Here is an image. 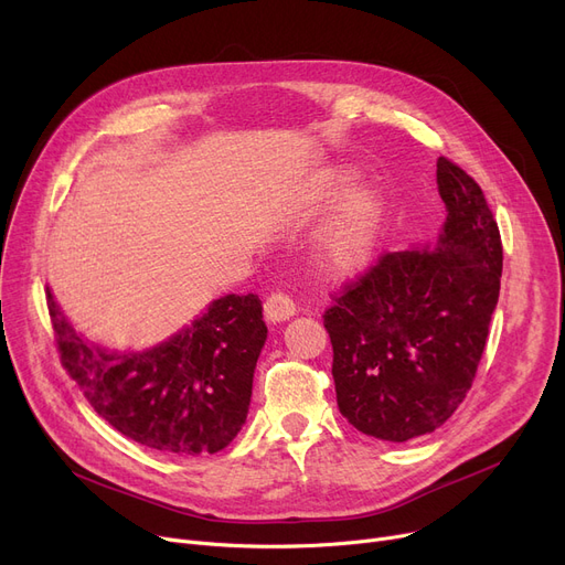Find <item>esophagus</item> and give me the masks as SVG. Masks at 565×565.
<instances>
[{
	"mask_svg": "<svg viewBox=\"0 0 565 565\" xmlns=\"http://www.w3.org/2000/svg\"><path fill=\"white\" fill-rule=\"evenodd\" d=\"M297 312V303L285 291H274L271 297L264 301V315L268 321H285Z\"/></svg>",
	"mask_w": 565,
	"mask_h": 565,
	"instance_id": "obj_1",
	"label": "esophagus"
}]
</instances>
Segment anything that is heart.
I'll use <instances>...</instances> for the list:
<instances>
[{
    "label": "heart",
    "instance_id": "heart-1",
    "mask_svg": "<svg viewBox=\"0 0 565 565\" xmlns=\"http://www.w3.org/2000/svg\"><path fill=\"white\" fill-rule=\"evenodd\" d=\"M344 181V177L335 179L338 185H342ZM380 221L382 202L374 193H359L349 202L342 211L340 221L324 236V259L329 268H333L338 274H344L361 266L372 253Z\"/></svg>",
    "mask_w": 565,
    "mask_h": 565
}]
</instances>
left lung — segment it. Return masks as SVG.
<instances>
[{
    "mask_svg": "<svg viewBox=\"0 0 565 565\" xmlns=\"http://www.w3.org/2000/svg\"><path fill=\"white\" fill-rule=\"evenodd\" d=\"M437 185L448 209L437 248L380 255L324 310L340 414L374 439L407 441L452 416L499 301L503 246L486 195L446 156Z\"/></svg>",
    "mask_w": 565,
    "mask_h": 565,
    "instance_id": "1",
    "label": "left lung"
}]
</instances>
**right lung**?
<instances>
[{"label": "right lung", "instance_id": "add662e5", "mask_svg": "<svg viewBox=\"0 0 565 565\" xmlns=\"http://www.w3.org/2000/svg\"><path fill=\"white\" fill-rule=\"evenodd\" d=\"M47 312L68 377L124 437L193 458L223 450L246 423L266 340L255 294L213 301L185 331L145 354H113L79 338L50 289Z\"/></svg>", "mask_w": 565, "mask_h": 565}]
</instances>
